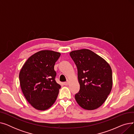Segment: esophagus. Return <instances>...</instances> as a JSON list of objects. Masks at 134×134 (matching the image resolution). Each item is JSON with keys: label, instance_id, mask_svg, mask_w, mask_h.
I'll list each match as a JSON object with an SVG mask.
<instances>
[{"label": "esophagus", "instance_id": "esophagus-1", "mask_svg": "<svg viewBox=\"0 0 134 134\" xmlns=\"http://www.w3.org/2000/svg\"><path fill=\"white\" fill-rule=\"evenodd\" d=\"M69 83V81H67V82H64V85H68Z\"/></svg>", "mask_w": 134, "mask_h": 134}]
</instances>
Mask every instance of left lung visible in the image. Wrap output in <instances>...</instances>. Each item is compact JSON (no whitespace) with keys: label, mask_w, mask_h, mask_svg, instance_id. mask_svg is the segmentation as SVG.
<instances>
[{"label":"left lung","mask_w":134,"mask_h":134,"mask_svg":"<svg viewBox=\"0 0 134 134\" xmlns=\"http://www.w3.org/2000/svg\"><path fill=\"white\" fill-rule=\"evenodd\" d=\"M78 69L80 90L75 99L85 110L99 108L107 99L112 87V69L109 63L89 49L69 53Z\"/></svg>","instance_id":"1"}]
</instances>
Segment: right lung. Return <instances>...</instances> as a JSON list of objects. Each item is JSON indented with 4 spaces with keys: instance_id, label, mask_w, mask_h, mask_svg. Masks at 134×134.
I'll list each match as a JSON object with an SVG mask.
<instances>
[{
    "instance_id": "right-lung-1",
    "label": "right lung",
    "mask_w": 134,
    "mask_h": 134,
    "mask_svg": "<svg viewBox=\"0 0 134 134\" xmlns=\"http://www.w3.org/2000/svg\"><path fill=\"white\" fill-rule=\"evenodd\" d=\"M61 54L41 51L25 62L19 74L20 85L27 101L38 110L50 108L56 100L61 86L55 81V62Z\"/></svg>"
}]
</instances>
